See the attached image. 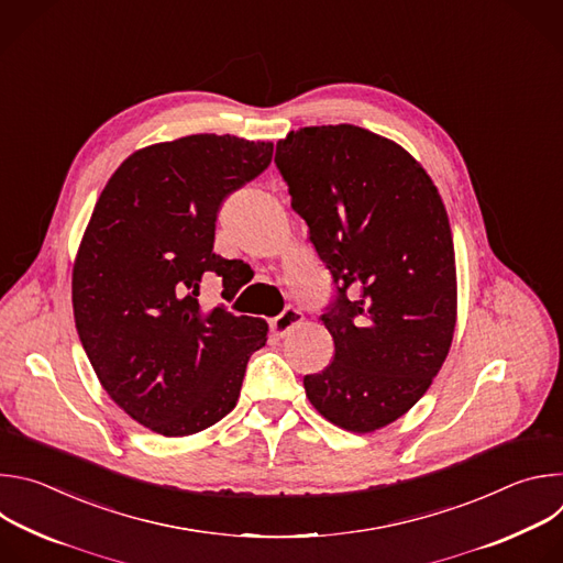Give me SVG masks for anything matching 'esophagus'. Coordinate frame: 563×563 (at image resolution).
Here are the masks:
<instances>
[{"instance_id": "1", "label": "esophagus", "mask_w": 563, "mask_h": 563, "mask_svg": "<svg viewBox=\"0 0 563 563\" xmlns=\"http://www.w3.org/2000/svg\"><path fill=\"white\" fill-rule=\"evenodd\" d=\"M300 320H302V311H300L298 307H294V305H287L276 318H272L269 328H272V332H274L276 336H285V334H289L296 325H300Z\"/></svg>"}]
</instances>
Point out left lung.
<instances>
[{"mask_svg":"<svg viewBox=\"0 0 563 563\" xmlns=\"http://www.w3.org/2000/svg\"><path fill=\"white\" fill-rule=\"evenodd\" d=\"M274 163L336 285L320 316L334 358L302 378L307 398L334 426L374 432L428 391L452 345L456 269L445 207L406 148L354 124L291 131Z\"/></svg>","mask_w":563,"mask_h":563,"instance_id":"obj_1","label":"left lung"}]
</instances>
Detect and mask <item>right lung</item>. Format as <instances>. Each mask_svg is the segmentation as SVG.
I'll list each match as a JSON object with an SVG mask.
<instances>
[{
  "label": "right lung",
  "mask_w": 563,
  "mask_h": 563,
  "mask_svg": "<svg viewBox=\"0 0 563 563\" xmlns=\"http://www.w3.org/2000/svg\"><path fill=\"white\" fill-rule=\"evenodd\" d=\"M272 142L187 135L129 155L107 183L73 267V313L109 396L144 428L187 437L227 417L263 318L200 307L207 272L238 291L235 261L213 254L229 194L272 163Z\"/></svg>",
  "instance_id": "1"
}]
</instances>
